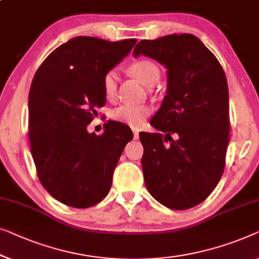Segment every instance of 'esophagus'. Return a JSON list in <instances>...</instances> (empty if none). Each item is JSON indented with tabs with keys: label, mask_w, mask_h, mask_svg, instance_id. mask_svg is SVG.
Returning <instances> with one entry per match:
<instances>
[{
	"label": "esophagus",
	"mask_w": 259,
	"mask_h": 259,
	"mask_svg": "<svg viewBox=\"0 0 259 259\" xmlns=\"http://www.w3.org/2000/svg\"><path fill=\"white\" fill-rule=\"evenodd\" d=\"M133 137H134V139H136V140H138V139H139V130L133 128Z\"/></svg>",
	"instance_id": "obj_1"
}]
</instances>
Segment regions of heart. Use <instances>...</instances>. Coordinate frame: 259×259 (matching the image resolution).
<instances>
[{"instance_id":"heart-1","label":"heart","mask_w":259,"mask_h":259,"mask_svg":"<svg viewBox=\"0 0 259 259\" xmlns=\"http://www.w3.org/2000/svg\"><path fill=\"white\" fill-rule=\"evenodd\" d=\"M130 72L146 86L154 85L160 77L159 67L153 62L146 61V59L133 63L130 67ZM118 78V71L115 69L108 70L105 73L103 78V90L106 98L113 99L117 95ZM151 112V107L147 105L122 104L112 111V118L119 122L138 128L144 123Z\"/></svg>"}]
</instances>
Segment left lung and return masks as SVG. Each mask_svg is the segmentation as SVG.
<instances>
[{
	"label": "left lung",
	"instance_id": "1",
	"mask_svg": "<svg viewBox=\"0 0 259 259\" xmlns=\"http://www.w3.org/2000/svg\"><path fill=\"white\" fill-rule=\"evenodd\" d=\"M140 55L167 69L166 96L149 122L164 136L139 134L145 183L164 207L185 210L203 202L223 173L230 132L227 78L192 33L141 40L133 51L134 57Z\"/></svg>",
	"mask_w": 259,
	"mask_h": 259
}]
</instances>
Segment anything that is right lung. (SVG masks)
<instances>
[{"label":"right lung","mask_w":259,"mask_h":259,"mask_svg":"<svg viewBox=\"0 0 259 259\" xmlns=\"http://www.w3.org/2000/svg\"><path fill=\"white\" fill-rule=\"evenodd\" d=\"M137 39L120 42L89 36L71 38L38 67L29 93V139L39 181L69 207L89 208L110 192L112 176L133 133L108 121L104 133L88 132L106 103L103 78Z\"/></svg>","instance_id":"right-lung-1"}]
</instances>
